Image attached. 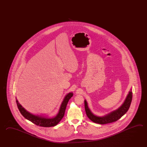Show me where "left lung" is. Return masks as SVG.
<instances>
[{
    "label": "left lung",
    "mask_w": 147,
    "mask_h": 147,
    "mask_svg": "<svg viewBox=\"0 0 147 147\" xmlns=\"http://www.w3.org/2000/svg\"><path fill=\"white\" fill-rule=\"evenodd\" d=\"M132 98V92L131 90H130L128 95L127 96L125 100L119 108L102 117L96 116L92 113L90 108L88 107L87 102L85 99L84 100L85 109L88 118L94 123L102 125L113 123L120 119L128 111L131 102Z\"/></svg>",
    "instance_id": "obj_1"
}]
</instances>
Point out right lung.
<instances>
[{"mask_svg": "<svg viewBox=\"0 0 147 147\" xmlns=\"http://www.w3.org/2000/svg\"><path fill=\"white\" fill-rule=\"evenodd\" d=\"M73 95V93H69L65 96L63 102L60 106L59 111L57 115L53 117H47L39 115H33L26 111L18 102L16 99V102L18 106V109L20 111L21 115L24 117L32 123L36 124L37 126H41L44 127H50L56 126L62 119L65 111L66 109V106L69 99H70Z\"/></svg>", "mask_w": 147, "mask_h": 147, "instance_id": "add662e5", "label": "right lung"}]
</instances>
